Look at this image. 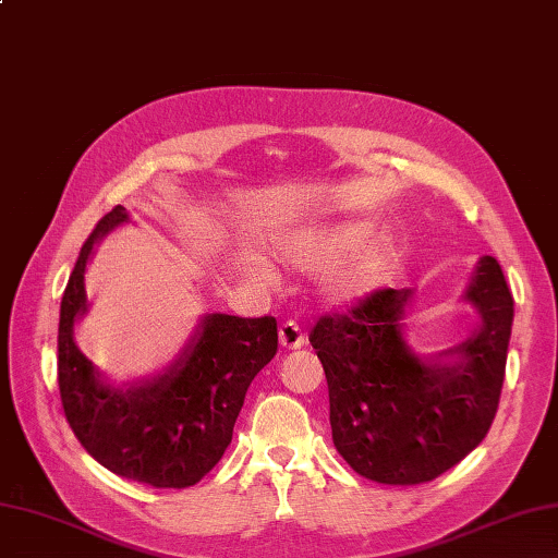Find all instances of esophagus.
I'll list each match as a JSON object with an SVG mask.
<instances>
[{"label": "esophagus", "mask_w": 558, "mask_h": 558, "mask_svg": "<svg viewBox=\"0 0 558 558\" xmlns=\"http://www.w3.org/2000/svg\"><path fill=\"white\" fill-rule=\"evenodd\" d=\"M279 341H281V345L287 348V350H298V348H303L305 345V333H303V329L301 326H298L293 319H289V322H283L281 324V329H279Z\"/></svg>", "instance_id": "obj_1"}]
</instances>
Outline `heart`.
<instances>
[{"label": "heart", "instance_id": "b5f03b06", "mask_svg": "<svg viewBox=\"0 0 558 558\" xmlns=\"http://www.w3.org/2000/svg\"><path fill=\"white\" fill-rule=\"evenodd\" d=\"M372 234L374 227L360 220L326 222L281 234L271 251L279 260L305 271L324 269L350 255L331 275L329 295L336 303H357L378 289L390 265L386 241L365 243ZM253 271L260 279H269V271L263 265H255Z\"/></svg>", "mask_w": 558, "mask_h": 558}]
</instances>
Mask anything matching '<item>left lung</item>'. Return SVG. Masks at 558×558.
Segmentation results:
<instances>
[{"instance_id": "obj_1", "label": "left lung", "mask_w": 558, "mask_h": 558, "mask_svg": "<svg viewBox=\"0 0 558 558\" xmlns=\"http://www.w3.org/2000/svg\"><path fill=\"white\" fill-rule=\"evenodd\" d=\"M410 289H381L319 317L310 343L329 384L333 445L360 475L384 485L438 478L493 426L505 384L513 295L493 255L481 257L466 301L481 324L454 350L418 360L404 343Z\"/></svg>"}]
</instances>
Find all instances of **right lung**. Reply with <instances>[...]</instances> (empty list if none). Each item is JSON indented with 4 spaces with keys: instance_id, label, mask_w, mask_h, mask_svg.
Instances as JSON below:
<instances>
[{
    "instance_id": "1",
    "label": "right lung",
    "mask_w": 558,
    "mask_h": 558,
    "mask_svg": "<svg viewBox=\"0 0 558 558\" xmlns=\"http://www.w3.org/2000/svg\"><path fill=\"white\" fill-rule=\"evenodd\" d=\"M106 213L77 255L61 301L59 390L68 424L101 466L151 487L196 485L232 442L243 398L277 355L275 317L206 315L192 343L151 381L120 390L80 352L73 326L87 312L85 269L104 234L128 222Z\"/></svg>"
}]
</instances>
